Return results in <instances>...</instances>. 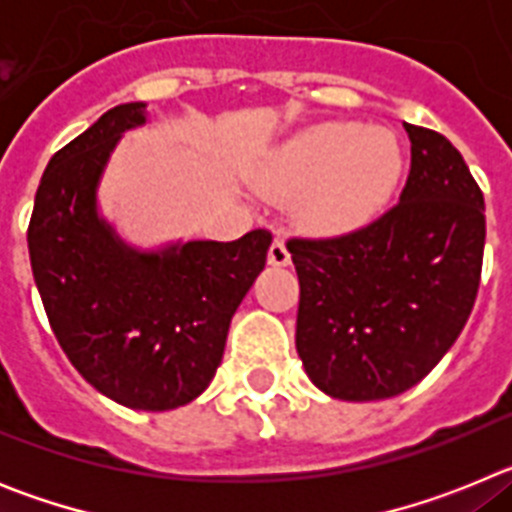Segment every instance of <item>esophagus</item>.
Masks as SVG:
<instances>
[{"mask_svg": "<svg viewBox=\"0 0 512 512\" xmlns=\"http://www.w3.org/2000/svg\"><path fill=\"white\" fill-rule=\"evenodd\" d=\"M269 264L271 266H287L289 264V248L282 238H274L269 246Z\"/></svg>", "mask_w": 512, "mask_h": 512, "instance_id": "esophagus-1", "label": "esophagus"}]
</instances>
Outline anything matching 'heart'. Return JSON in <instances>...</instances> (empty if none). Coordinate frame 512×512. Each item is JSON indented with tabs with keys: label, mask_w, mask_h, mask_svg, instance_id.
Returning <instances> with one entry per match:
<instances>
[{
	"label": "heart",
	"mask_w": 512,
	"mask_h": 512,
	"mask_svg": "<svg viewBox=\"0 0 512 512\" xmlns=\"http://www.w3.org/2000/svg\"><path fill=\"white\" fill-rule=\"evenodd\" d=\"M405 169L390 128L318 122L287 138L269 164V187L300 197L305 223L318 233H351L387 207Z\"/></svg>",
	"instance_id": "1"
}]
</instances>
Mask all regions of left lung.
<instances>
[{"label": "left lung", "instance_id": "1", "mask_svg": "<svg viewBox=\"0 0 512 512\" xmlns=\"http://www.w3.org/2000/svg\"><path fill=\"white\" fill-rule=\"evenodd\" d=\"M410 174L392 210L354 233L292 238L297 354L348 402L410 390L446 356L477 300L485 197L441 133L405 125Z\"/></svg>", "mask_w": 512, "mask_h": 512}]
</instances>
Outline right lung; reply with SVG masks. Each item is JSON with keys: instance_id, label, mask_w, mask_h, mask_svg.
<instances>
[{"instance_id": "add662e5", "label": "right lung", "mask_w": 512, "mask_h": 512, "mask_svg": "<svg viewBox=\"0 0 512 512\" xmlns=\"http://www.w3.org/2000/svg\"><path fill=\"white\" fill-rule=\"evenodd\" d=\"M146 122V102L117 104L48 161L27 248L45 315L76 372L125 408L161 413L210 387L271 233L158 248L125 241L99 212V184L122 135Z\"/></svg>"}]
</instances>
